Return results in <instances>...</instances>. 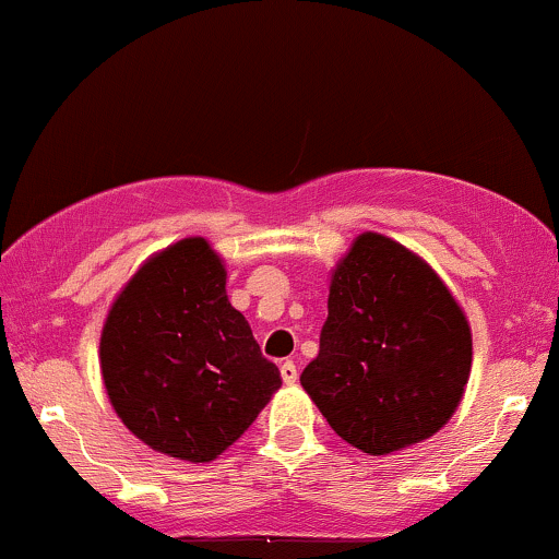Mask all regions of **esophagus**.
I'll return each instance as SVG.
<instances>
[{"mask_svg": "<svg viewBox=\"0 0 559 559\" xmlns=\"http://www.w3.org/2000/svg\"><path fill=\"white\" fill-rule=\"evenodd\" d=\"M297 376H299L297 365H294L292 360L281 362V378H284V383H288V386H292V383H297Z\"/></svg>", "mask_w": 559, "mask_h": 559, "instance_id": "obj_1", "label": "esophagus"}]
</instances>
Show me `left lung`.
Segmentation results:
<instances>
[{
	"instance_id": "1",
	"label": "left lung",
	"mask_w": 559,
	"mask_h": 559,
	"mask_svg": "<svg viewBox=\"0 0 559 559\" xmlns=\"http://www.w3.org/2000/svg\"><path fill=\"white\" fill-rule=\"evenodd\" d=\"M471 362V325L444 281L365 230L331 273L320 352L299 381L346 444L378 457L447 426Z\"/></svg>"
}]
</instances>
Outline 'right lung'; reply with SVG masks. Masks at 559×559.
Listing matches in <instances>:
<instances>
[{
  "instance_id": "obj_1",
  "label": "right lung",
  "mask_w": 559,
  "mask_h": 559,
  "mask_svg": "<svg viewBox=\"0 0 559 559\" xmlns=\"http://www.w3.org/2000/svg\"><path fill=\"white\" fill-rule=\"evenodd\" d=\"M99 365L128 431L186 463L226 452L281 386L202 236L152 254L123 286L102 329Z\"/></svg>"
}]
</instances>
